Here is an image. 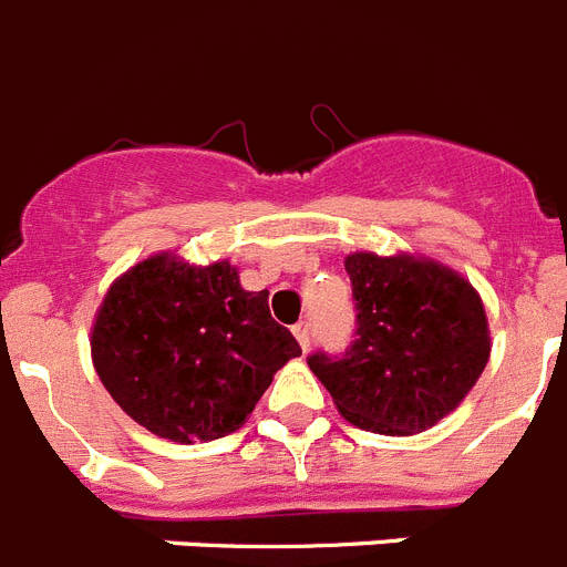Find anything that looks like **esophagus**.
Wrapping results in <instances>:
<instances>
[{
  "instance_id": "1",
  "label": "esophagus",
  "mask_w": 567,
  "mask_h": 567,
  "mask_svg": "<svg viewBox=\"0 0 567 567\" xmlns=\"http://www.w3.org/2000/svg\"><path fill=\"white\" fill-rule=\"evenodd\" d=\"M292 334H295V340H298V343H300V349L307 352L309 340H312V327H309L307 320H300L298 327H292Z\"/></svg>"
}]
</instances>
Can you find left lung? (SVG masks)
Masks as SVG:
<instances>
[{
  "label": "left lung",
  "instance_id": "obj_1",
  "mask_svg": "<svg viewBox=\"0 0 567 567\" xmlns=\"http://www.w3.org/2000/svg\"><path fill=\"white\" fill-rule=\"evenodd\" d=\"M358 338L343 358H309L338 412L363 432L409 437L452 414L483 374L491 332L483 298L440 260L346 255Z\"/></svg>",
  "mask_w": 567,
  "mask_h": 567
}]
</instances>
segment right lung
I'll return each mask as SVG.
<instances>
[{"mask_svg":"<svg viewBox=\"0 0 567 567\" xmlns=\"http://www.w3.org/2000/svg\"><path fill=\"white\" fill-rule=\"evenodd\" d=\"M247 292L229 260L195 267L150 255L113 280L90 354L122 412L173 443H209L247 423L275 372L298 358L292 332Z\"/></svg>","mask_w":567,"mask_h":567,"instance_id":"1","label":"right lung"}]
</instances>
